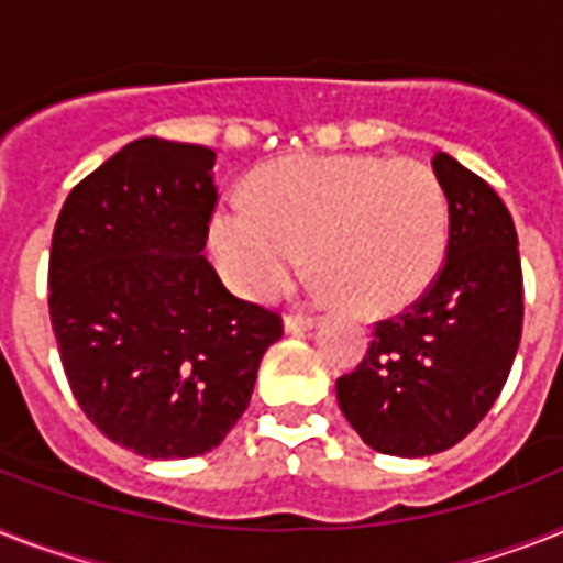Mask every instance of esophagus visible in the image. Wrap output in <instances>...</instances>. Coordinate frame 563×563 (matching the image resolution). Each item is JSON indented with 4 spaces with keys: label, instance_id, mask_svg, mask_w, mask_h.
Returning a JSON list of instances; mask_svg holds the SVG:
<instances>
[{
    "label": "esophagus",
    "instance_id": "34e87169",
    "mask_svg": "<svg viewBox=\"0 0 563 563\" xmlns=\"http://www.w3.org/2000/svg\"><path fill=\"white\" fill-rule=\"evenodd\" d=\"M313 324H316V316H308V313H287L285 316V331L287 333L310 331Z\"/></svg>",
    "mask_w": 563,
    "mask_h": 563
}]
</instances>
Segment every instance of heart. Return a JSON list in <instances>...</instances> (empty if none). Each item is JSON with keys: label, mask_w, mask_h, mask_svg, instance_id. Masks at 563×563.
Instances as JSON below:
<instances>
[{"label": "heart", "mask_w": 563, "mask_h": 563, "mask_svg": "<svg viewBox=\"0 0 563 563\" xmlns=\"http://www.w3.org/2000/svg\"><path fill=\"white\" fill-rule=\"evenodd\" d=\"M449 247V198L426 164L305 155L264 166L247 203L212 218V253L232 290L271 299L313 258L333 296L394 313L429 290Z\"/></svg>", "instance_id": "heart-1"}]
</instances>
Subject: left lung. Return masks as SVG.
Masks as SVG:
<instances>
[{"label": "left lung", "mask_w": 563, "mask_h": 563, "mask_svg": "<svg viewBox=\"0 0 563 563\" xmlns=\"http://www.w3.org/2000/svg\"><path fill=\"white\" fill-rule=\"evenodd\" d=\"M449 198V247L438 278L399 316L374 324L371 347L336 379L342 415L371 449L429 457L486 417L523 328L518 232L498 192L438 152Z\"/></svg>", "instance_id": "8db88e82"}]
</instances>
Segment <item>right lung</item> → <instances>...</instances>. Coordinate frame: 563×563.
<instances>
[{
    "instance_id": "obj_1",
    "label": "right lung",
    "mask_w": 563,
    "mask_h": 563,
    "mask_svg": "<svg viewBox=\"0 0 563 563\" xmlns=\"http://www.w3.org/2000/svg\"><path fill=\"white\" fill-rule=\"evenodd\" d=\"M216 152L141 137L59 209L48 310L82 415L148 460L212 452L244 415L282 316L235 299L201 250Z\"/></svg>"
}]
</instances>
